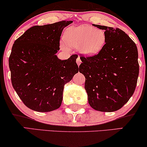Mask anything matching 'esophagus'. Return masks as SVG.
Returning <instances> with one entry per match:
<instances>
[{
	"label": "esophagus",
	"mask_w": 147,
	"mask_h": 147,
	"mask_svg": "<svg viewBox=\"0 0 147 147\" xmlns=\"http://www.w3.org/2000/svg\"><path fill=\"white\" fill-rule=\"evenodd\" d=\"M76 62H77V64L78 65H80V63H82V61L80 57H78L77 60H76Z\"/></svg>",
	"instance_id": "obj_1"
}]
</instances>
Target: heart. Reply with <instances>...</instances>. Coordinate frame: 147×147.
I'll use <instances>...</instances> for the list:
<instances>
[{
	"mask_svg": "<svg viewBox=\"0 0 147 147\" xmlns=\"http://www.w3.org/2000/svg\"><path fill=\"white\" fill-rule=\"evenodd\" d=\"M66 42L69 47L80 49L84 54L92 56L98 54L106 42L104 32L89 26H80L67 30L65 34ZM61 46L67 50L66 43L62 41Z\"/></svg>",
	"mask_w": 147,
	"mask_h": 147,
	"instance_id": "b5f03b06",
	"label": "heart"
}]
</instances>
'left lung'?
Wrapping results in <instances>:
<instances>
[{"mask_svg":"<svg viewBox=\"0 0 147 147\" xmlns=\"http://www.w3.org/2000/svg\"><path fill=\"white\" fill-rule=\"evenodd\" d=\"M105 31L106 42L98 54L81 56L79 71L85 76L88 103L96 111H117L136 89L139 74L136 44L119 28L94 25Z\"/></svg>","mask_w":147,"mask_h":147,"instance_id":"left-lung-1","label":"left lung"}]
</instances>
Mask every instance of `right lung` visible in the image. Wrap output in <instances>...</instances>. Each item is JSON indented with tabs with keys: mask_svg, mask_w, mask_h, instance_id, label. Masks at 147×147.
<instances>
[{
	"mask_svg": "<svg viewBox=\"0 0 147 147\" xmlns=\"http://www.w3.org/2000/svg\"><path fill=\"white\" fill-rule=\"evenodd\" d=\"M72 22L33 26L14 42L9 58L11 83L25 105L34 111L59 108L65 84L78 72L77 55L66 60L55 55L63 30Z\"/></svg>",
	"mask_w": 147,
	"mask_h": 147,
	"instance_id": "add662e5",
	"label": "right lung"
}]
</instances>
